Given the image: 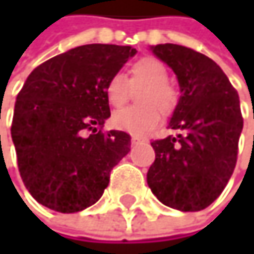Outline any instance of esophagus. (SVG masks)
Masks as SVG:
<instances>
[{
  "instance_id": "obj_1",
  "label": "esophagus",
  "mask_w": 254,
  "mask_h": 254,
  "mask_svg": "<svg viewBox=\"0 0 254 254\" xmlns=\"http://www.w3.org/2000/svg\"><path fill=\"white\" fill-rule=\"evenodd\" d=\"M141 140H143V138H141V137H137V135H132V137H131V141H132V143H138V141H141Z\"/></svg>"
}]
</instances>
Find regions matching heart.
<instances>
[{"mask_svg":"<svg viewBox=\"0 0 254 254\" xmlns=\"http://www.w3.org/2000/svg\"><path fill=\"white\" fill-rule=\"evenodd\" d=\"M131 86H143L137 96L140 106L117 111L113 116L111 123L120 131H126L132 135H144L157 126L160 111L169 114L174 110L177 94L168 83L166 66L154 58H143L132 64L129 68V80L122 73L113 74L105 85L106 100L114 108H122L129 100Z\"/></svg>","mask_w":254,"mask_h":254,"instance_id":"heart-1","label":"heart"}]
</instances>
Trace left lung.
<instances>
[{"mask_svg":"<svg viewBox=\"0 0 254 254\" xmlns=\"http://www.w3.org/2000/svg\"><path fill=\"white\" fill-rule=\"evenodd\" d=\"M151 50L172 68L181 96L169 120L178 134L151 143L155 161L148 186L164 206L198 212L221 195L235 171L244 125L239 96L206 55L177 44Z\"/></svg>","mask_w":254,"mask_h":254,"instance_id":"1","label":"left lung"}]
</instances>
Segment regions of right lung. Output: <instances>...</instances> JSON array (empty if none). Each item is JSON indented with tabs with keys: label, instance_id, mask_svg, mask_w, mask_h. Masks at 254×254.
I'll return each mask as SVG.
<instances>
[{
	"label": "right lung",
	"instance_id": "obj_1",
	"mask_svg": "<svg viewBox=\"0 0 254 254\" xmlns=\"http://www.w3.org/2000/svg\"><path fill=\"white\" fill-rule=\"evenodd\" d=\"M135 53L129 45H80L27 77L10 131L21 178L42 206L61 213L93 206L131 151L129 134L99 128L111 116L105 85Z\"/></svg>",
	"mask_w": 254,
	"mask_h": 254
}]
</instances>
